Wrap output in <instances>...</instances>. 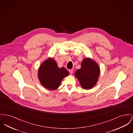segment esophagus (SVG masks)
I'll return each instance as SVG.
<instances>
[{"label": "esophagus", "mask_w": 133, "mask_h": 133, "mask_svg": "<svg viewBox=\"0 0 133 133\" xmlns=\"http://www.w3.org/2000/svg\"><path fill=\"white\" fill-rule=\"evenodd\" d=\"M69 71V72H70V73L71 74H72L73 73V72H74V70H73V69H70Z\"/></svg>", "instance_id": "1"}]
</instances>
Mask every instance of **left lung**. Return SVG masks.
Listing matches in <instances>:
<instances>
[{
	"mask_svg": "<svg viewBox=\"0 0 133 133\" xmlns=\"http://www.w3.org/2000/svg\"><path fill=\"white\" fill-rule=\"evenodd\" d=\"M81 66L75 72V76L83 89H91L98 81L100 75L99 67L97 63L90 58L84 59Z\"/></svg>",
	"mask_w": 133,
	"mask_h": 133,
	"instance_id": "1",
	"label": "left lung"
}]
</instances>
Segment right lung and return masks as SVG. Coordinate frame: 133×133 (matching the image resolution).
Segmentation results:
<instances>
[{
	"mask_svg": "<svg viewBox=\"0 0 133 133\" xmlns=\"http://www.w3.org/2000/svg\"><path fill=\"white\" fill-rule=\"evenodd\" d=\"M69 75L65 68H59L53 58H49L41 64L38 76L41 84L50 90H55L60 86L63 78Z\"/></svg>",
	"mask_w": 133,
	"mask_h": 133,
	"instance_id": "right-lung-1",
	"label": "right lung"
}]
</instances>
